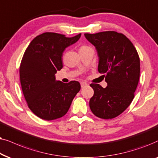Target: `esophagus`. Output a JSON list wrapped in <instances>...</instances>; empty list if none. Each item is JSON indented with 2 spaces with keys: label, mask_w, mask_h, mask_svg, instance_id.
Segmentation results:
<instances>
[{
  "label": "esophagus",
  "mask_w": 158,
  "mask_h": 158,
  "mask_svg": "<svg viewBox=\"0 0 158 158\" xmlns=\"http://www.w3.org/2000/svg\"><path fill=\"white\" fill-rule=\"evenodd\" d=\"M87 84L86 83V82H81V88L86 87V86H87Z\"/></svg>",
  "instance_id": "esophagus-1"
}]
</instances>
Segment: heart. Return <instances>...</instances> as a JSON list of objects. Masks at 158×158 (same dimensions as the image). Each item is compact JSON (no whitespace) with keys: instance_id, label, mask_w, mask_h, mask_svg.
<instances>
[{"instance_id":"obj_1","label":"heart","mask_w":158,"mask_h":158,"mask_svg":"<svg viewBox=\"0 0 158 158\" xmlns=\"http://www.w3.org/2000/svg\"><path fill=\"white\" fill-rule=\"evenodd\" d=\"M82 48H87V47H82Z\"/></svg>"}]
</instances>
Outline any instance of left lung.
I'll use <instances>...</instances> for the list:
<instances>
[{
	"instance_id": "8db88e82",
	"label": "left lung",
	"mask_w": 158,
	"mask_h": 158,
	"mask_svg": "<svg viewBox=\"0 0 158 158\" xmlns=\"http://www.w3.org/2000/svg\"><path fill=\"white\" fill-rule=\"evenodd\" d=\"M98 52V71L105 73L106 88L91 84L94 95L89 108L100 118L111 119L121 114L134 98L140 75V60L133 44L123 34L102 31L85 34Z\"/></svg>"
}]
</instances>
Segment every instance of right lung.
<instances>
[{"label":"right lung","instance_id":"add662e5","mask_svg":"<svg viewBox=\"0 0 158 158\" xmlns=\"http://www.w3.org/2000/svg\"><path fill=\"white\" fill-rule=\"evenodd\" d=\"M81 34L73 37L45 32L31 42L21 62L20 81L30 110L40 118L51 121L68 112L73 99L81 89L79 81L64 83L56 79L63 68L62 55L77 43Z\"/></svg>","mask_w":158,"mask_h":158}]
</instances>
